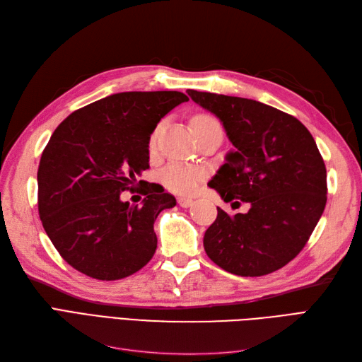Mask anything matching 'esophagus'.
Here are the masks:
<instances>
[{
    "label": "esophagus",
    "mask_w": 362,
    "mask_h": 362,
    "mask_svg": "<svg viewBox=\"0 0 362 362\" xmlns=\"http://www.w3.org/2000/svg\"><path fill=\"white\" fill-rule=\"evenodd\" d=\"M178 204L182 206V208H187L193 204V199L192 198H184V196H181V198H178Z\"/></svg>",
    "instance_id": "obj_1"
}]
</instances>
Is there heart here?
<instances>
[{
	"instance_id": "heart-1",
	"label": "heart",
	"mask_w": 362,
	"mask_h": 362,
	"mask_svg": "<svg viewBox=\"0 0 362 362\" xmlns=\"http://www.w3.org/2000/svg\"><path fill=\"white\" fill-rule=\"evenodd\" d=\"M192 122L193 125L194 124H218L217 119L210 115L194 116ZM160 133H161V124L152 131V134L149 137L151 151H154L157 148ZM204 178H205V172L202 169L193 168V166H189V164H182V163H170L161 170V182L164 184V187L180 194L193 193L199 187V184Z\"/></svg>"
}]
</instances>
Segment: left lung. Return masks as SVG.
<instances>
[{
	"label": "left lung",
	"mask_w": 362,
	"mask_h": 362,
	"mask_svg": "<svg viewBox=\"0 0 362 362\" xmlns=\"http://www.w3.org/2000/svg\"><path fill=\"white\" fill-rule=\"evenodd\" d=\"M187 93L222 120L235 148L208 185L225 202L250 204L235 216L217 208L204 237L206 255L238 276L269 275L299 254L323 214L325 161L310 131L288 113L247 98Z\"/></svg>",
	"instance_id": "obj_1"
}]
</instances>
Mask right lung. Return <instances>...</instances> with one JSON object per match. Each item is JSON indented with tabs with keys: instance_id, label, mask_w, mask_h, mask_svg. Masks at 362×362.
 Returning <instances> with one entry per match:
<instances>
[{
	"instance_id": "1",
	"label": "right lung",
	"mask_w": 362,
	"mask_h": 362,
	"mask_svg": "<svg viewBox=\"0 0 362 362\" xmlns=\"http://www.w3.org/2000/svg\"><path fill=\"white\" fill-rule=\"evenodd\" d=\"M181 92H122L75 110L54 131L37 170L43 229L62 258L100 281L127 278L157 249L154 222L177 205L170 193L141 190L144 205L120 193L149 169V137ZM141 184V181H139Z\"/></svg>"
}]
</instances>
